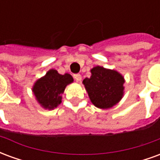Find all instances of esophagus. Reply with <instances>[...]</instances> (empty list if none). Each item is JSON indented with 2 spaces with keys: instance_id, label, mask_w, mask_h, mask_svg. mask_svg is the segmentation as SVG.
<instances>
[{
  "instance_id": "1",
  "label": "esophagus",
  "mask_w": 160,
  "mask_h": 160,
  "mask_svg": "<svg viewBox=\"0 0 160 160\" xmlns=\"http://www.w3.org/2000/svg\"><path fill=\"white\" fill-rule=\"evenodd\" d=\"M73 78H74V80H76V81H80V80H81V75H80V73H75V74H73Z\"/></svg>"
}]
</instances>
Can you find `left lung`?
I'll return each mask as SVG.
<instances>
[{"label": "left lung", "mask_w": 160, "mask_h": 160, "mask_svg": "<svg viewBox=\"0 0 160 160\" xmlns=\"http://www.w3.org/2000/svg\"><path fill=\"white\" fill-rule=\"evenodd\" d=\"M91 73L90 78L83 80L91 102L100 109L113 107L123 96V76L116 70L100 66L94 67Z\"/></svg>", "instance_id": "left-lung-1"}]
</instances>
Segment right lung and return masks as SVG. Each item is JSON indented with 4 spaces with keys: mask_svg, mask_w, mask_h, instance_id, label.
Instances as JSON below:
<instances>
[{
    "mask_svg": "<svg viewBox=\"0 0 160 160\" xmlns=\"http://www.w3.org/2000/svg\"><path fill=\"white\" fill-rule=\"evenodd\" d=\"M73 81L69 73L60 74L56 70H49L37 80L32 92L40 105L44 109L53 110L62 103V94L68 85Z\"/></svg>",
    "mask_w": 160,
    "mask_h": 160,
    "instance_id": "add662e5",
    "label": "right lung"
}]
</instances>
